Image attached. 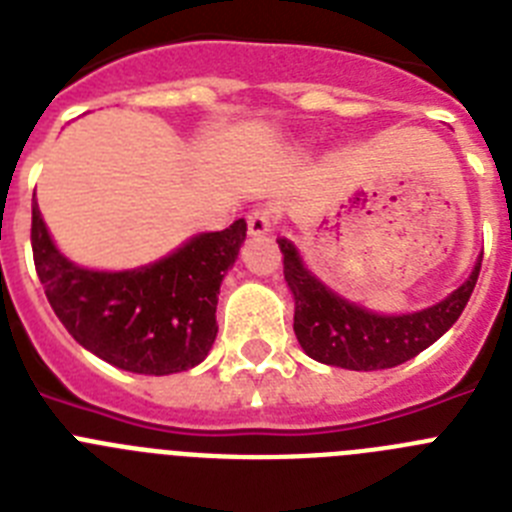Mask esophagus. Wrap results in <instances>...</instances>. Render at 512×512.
I'll list each match as a JSON object with an SVG mask.
<instances>
[{
  "label": "esophagus",
  "instance_id": "esophagus-1",
  "mask_svg": "<svg viewBox=\"0 0 512 512\" xmlns=\"http://www.w3.org/2000/svg\"><path fill=\"white\" fill-rule=\"evenodd\" d=\"M271 228H274V215L269 210H264V207H259V210H253L248 215V233L251 235H266Z\"/></svg>",
  "mask_w": 512,
  "mask_h": 512
}]
</instances>
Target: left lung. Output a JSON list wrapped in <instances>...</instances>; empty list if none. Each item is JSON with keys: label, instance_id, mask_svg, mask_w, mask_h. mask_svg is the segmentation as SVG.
Instances as JSON below:
<instances>
[{"label": "left lung", "instance_id": "8db88e82", "mask_svg": "<svg viewBox=\"0 0 512 512\" xmlns=\"http://www.w3.org/2000/svg\"><path fill=\"white\" fill-rule=\"evenodd\" d=\"M284 256V282L295 297V336L310 359L351 372H374L405 364L459 320L474 292L482 256L469 279L431 307L384 315L346 300L320 282L289 238H277Z\"/></svg>", "mask_w": 512, "mask_h": 512}]
</instances>
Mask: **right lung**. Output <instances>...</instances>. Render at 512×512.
Returning <instances> with one entry per match:
<instances>
[{"label":"right lung","instance_id":"obj_1","mask_svg":"<svg viewBox=\"0 0 512 512\" xmlns=\"http://www.w3.org/2000/svg\"><path fill=\"white\" fill-rule=\"evenodd\" d=\"M246 220L197 233L164 259L122 271L79 266L58 251L33 205V259L53 312L74 341L133 374H176L207 359L217 336V295L233 269Z\"/></svg>","mask_w":512,"mask_h":512}]
</instances>
